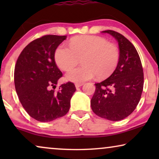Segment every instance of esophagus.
Returning a JSON list of instances; mask_svg holds the SVG:
<instances>
[{
  "instance_id": "obj_1",
  "label": "esophagus",
  "mask_w": 159,
  "mask_h": 159,
  "mask_svg": "<svg viewBox=\"0 0 159 159\" xmlns=\"http://www.w3.org/2000/svg\"><path fill=\"white\" fill-rule=\"evenodd\" d=\"M82 85H83V83H76V84H75L76 88H80V87H81V86H82Z\"/></svg>"
}]
</instances>
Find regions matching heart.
I'll use <instances>...</instances> for the list:
<instances>
[{
	"label": "heart",
	"instance_id": "obj_1",
	"mask_svg": "<svg viewBox=\"0 0 159 159\" xmlns=\"http://www.w3.org/2000/svg\"><path fill=\"white\" fill-rule=\"evenodd\" d=\"M69 47L60 45L54 54L57 66L64 71L73 68L81 61L82 66L71 69L66 77L80 83L90 80L108 77L116 69L120 53L116 45L108 43L105 38L95 35H82L74 38Z\"/></svg>",
	"mask_w": 159,
	"mask_h": 159
}]
</instances>
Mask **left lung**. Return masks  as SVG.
<instances>
[{
  "instance_id": "1",
  "label": "left lung",
  "mask_w": 159,
  "mask_h": 159,
  "mask_svg": "<svg viewBox=\"0 0 159 159\" xmlns=\"http://www.w3.org/2000/svg\"><path fill=\"white\" fill-rule=\"evenodd\" d=\"M118 41L119 64L112 75L99 83L91 99L93 111L101 118L119 121L135 109L143 90L144 75L140 56L133 44L114 30H105Z\"/></svg>"
}]
</instances>
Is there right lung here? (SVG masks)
<instances>
[{"instance_id": "obj_1", "label": "right lung", "mask_w": 159, "mask_h": 159, "mask_svg": "<svg viewBox=\"0 0 159 159\" xmlns=\"http://www.w3.org/2000/svg\"><path fill=\"white\" fill-rule=\"evenodd\" d=\"M66 36L47 34L30 43L21 52L14 69V84L23 108L32 118L46 122L64 116L76 88L68 82L58 92L50 90L62 77L54 54Z\"/></svg>"}]
</instances>
